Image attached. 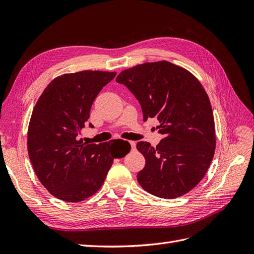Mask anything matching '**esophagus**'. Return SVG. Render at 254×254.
<instances>
[{
    "mask_svg": "<svg viewBox=\"0 0 254 254\" xmlns=\"http://www.w3.org/2000/svg\"><path fill=\"white\" fill-rule=\"evenodd\" d=\"M129 143H130V145H131V148L134 149V148H135V142L131 141V142H129Z\"/></svg>",
    "mask_w": 254,
    "mask_h": 254,
    "instance_id": "obj_1",
    "label": "esophagus"
}]
</instances>
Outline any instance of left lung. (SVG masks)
<instances>
[{"instance_id":"obj_1","label":"left lung","mask_w":254,"mask_h":254,"mask_svg":"<svg viewBox=\"0 0 254 254\" xmlns=\"http://www.w3.org/2000/svg\"><path fill=\"white\" fill-rule=\"evenodd\" d=\"M117 81L140 102L144 121H159L157 128L164 135L155 148L148 142L136 144L146 161L137 182L160 198L189 193L209 170L216 147L212 106L202 84L190 71L165 60L127 68Z\"/></svg>"}]
</instances>
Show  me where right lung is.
I'll use <instances>...</instances> for the list:
<instances>
[{
  "mask_svg": "<svg viewBox=\"0 0 254 254\" xmlns=\"http://www.w3.org/2000/svg\"><path fill=\"white\" fill-rule=\"evenodd\" d=\"M115 75L104 71L63 74L48 84L34 107L28 156L42 186L60 200L79 202L93 196L114 158H123L131 148L123 140L88 144L78 139L94 99ZM121 142L125 146L119 149Z\"/></svg>",
  "mask_w": 254,
  "mask_h": 254,
  "instance_id": "obj_1",
  "label": "right lung"
}]
</instances>
